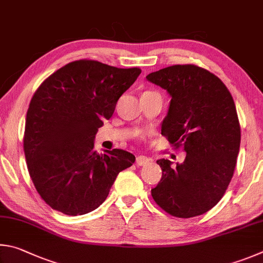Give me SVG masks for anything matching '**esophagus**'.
Here are the masks:
<instances>
[{"instance_id": "34e87169", "label": "esophagus", "mask_w": 263, "mask_h": 263, "mask_svg": "<svg viewBox=\"0 0 263 263\" xmlns=\"http://www.w3.org/2000/svg\"><path fill=\"white\" fill-rule=\"evenodd\" d=\"M150 162V159L148 157H145V156H139V157L136 158V164L139 165V166H144Z\"/></svg>"}]
</instances>
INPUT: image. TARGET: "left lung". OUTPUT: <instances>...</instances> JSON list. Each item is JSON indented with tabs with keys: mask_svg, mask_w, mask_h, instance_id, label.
Here are the masks:
<instances>
[{
	"mask_svg": "<svg viewBox=\"0 0 263 263\" xmlns=\"http://www.w3.org/2000/svg\"><path fill=\"white\" fill-rule=\"evenodd\" d=\"M146 80L171 97L162 135L186 153L174 168L171 160H157L163 176L151 195L176 217L204 214L223 197L237 164L240 126L232 96L217 76L194 64L160 69Z\"/></svg>",
	"mask_w": 263,
	"mask_h": 263,
	"instance_id": "obj_1",
	"label": "left lung"
}]
</instances>
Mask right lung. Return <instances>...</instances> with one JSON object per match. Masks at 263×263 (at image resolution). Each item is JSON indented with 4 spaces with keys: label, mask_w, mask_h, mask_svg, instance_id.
<instances>
[{
    "label": "right lung",
    "mask_w": 263,
    "mask_h": 263,
    "mask_svg": "<svg viewBox=\"0 0 263 263\" xmlns=\"http://www.w3.org/2000/svg\"><path fill=\"white\" fill-rule=\"evenodd\" d=\"M141 69L93 60L66 64L43 82L27 109L24 153L36 192L54 210L69 216L95 210L118 174L130 167L128 151H95V137L112 117L120 97Z\"/></svg>",
    "instance_id": "right-lung-1"
}]
</instances>
